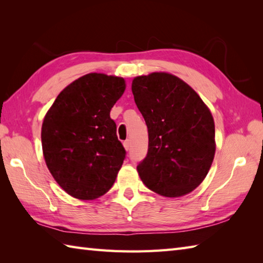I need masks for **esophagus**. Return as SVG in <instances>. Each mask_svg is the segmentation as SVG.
I'll use <instances>...</instances> for the list:
<instances>
[{"mask_svg": "<svg viewBox=\"0 0 263 263\" xmlns=\"http://www.w3.org/2000/svg\"><path fill=\"white\" fill-rule=\"evenodd\" d=\"M123 146H124V148L126 150H128V149H130V147H131V141L130 140H125L124 142H123Z\"/></svg>", "mask_w": 263, "mask_h": 263, "instance_id": "esophagus-1", "label": "esophagus"}]
</instances>
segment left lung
Segmentation results:
<instances>
[{"label": "left lung", "mask_w": 263, "mask_h": 263, "mask_svg": "<svg viewBox=\"0 0 263 263\" xmlns=\"http://www.w3.org/2000/svg\"><path fill=\"white\" fill-rule=\"evenodd\" d=\"M132 92L148 127V153L137 166L142 182L164 197L193 191L215 156L209 108L187 83L164 72L135 78Z\"/></svg>", "instance_id": "obj_1"}]
</instances>
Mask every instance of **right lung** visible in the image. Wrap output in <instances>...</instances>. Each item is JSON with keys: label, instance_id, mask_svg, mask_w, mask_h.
Instances as JSON below:
<instances>
[{"label": "right lung", "instance_id": "obj_1", "mask_svg": "<svg viewBox=\"0 0 263 263\" xmlns=\"http://www.w3.org/2000/svg\"><path fill=\"white\" fill-rule=\"evenodd\" d=\"M124 89L123 78L86 74L60 92L44 119V158L72 197L93 200L115 182L126 152L109 113Z\"/></svg>", "mask_w": 263, "mask_h": 263}]
</instances>
